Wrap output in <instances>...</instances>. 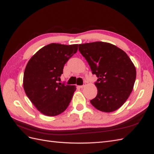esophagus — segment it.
Returning <instances> with one entry per match:
<instances>
[{
	"instance_id": "34e87169",
	"label": "esophagus",
	"mask_w": 154,
	"mask_h": 154,
	"mask_svg": "<svg viewBox=\"0 0 154 154\" xmlns=\"http://www.w3.org/2000/svg\"><path fill=\"white\" fill-rule=\"evenodd\" d=\"M85 85H81V86H79V87L80 88H81V89H83V88H84L85 87Z\"/></svg>"
}]
</instances>
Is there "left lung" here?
Returning a JSON list of instances; mask_svg holds the SVG:
<instances>
[{"instance_id":"1","label":"left lung","mask_w":154,"mask_h":154,"mask_svg":"<svg viewBox=\"0 0 154 154\" xmlns=\"http://www.w3.org/2000/svg\"><path fill=\"white\" fill-rule=\"evenodd\" d=\"M79 50L98 78L97 94L91 103L97 110L111 112L122 106L134 88L136 70L125 52L107 42L79 44Z\"/></svg>"}]
</instances>
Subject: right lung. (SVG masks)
Listing matches in <instances>:
<instances>
[{
  "mask_svg": "<svg viewBox=\"0 0 154 154\" xmlns=\"http://www.w3.org/2000/svg\"><path fill=\"white\" fill-rule=\"evenodd\" d=\"M77 50L78 44H50L38 50L28 62L23 87L32 104L45 116L59 115L71 102L76 87L57 81L64 65Z\"/></svg>",
  "mask_w": 154,
  "mask_h": 154,
  "instance_id": "right-lung-1",
  "label": "right lung"
}]
</instances>
